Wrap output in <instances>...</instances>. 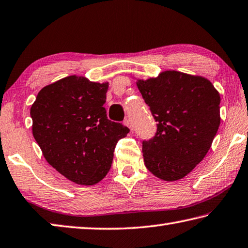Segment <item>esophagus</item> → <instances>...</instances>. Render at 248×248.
<instances>
[{
  "mask_svg": "<svg viewBox=\"0 0 248 248\" xmlns=\"http://www.w3.org/2000/svg\"><path fill=\"white\" fill-rule=\"evenodd\" d=\"M124 124L125 125H127V127L130 129V130H131V131H132V130H133V125H132V121L131 120H130L129 118H127V119H125L124 121Z\"/></svg>",
  "mask_w": 248,
  "mask_h": 248,
  "instance_id": "34e87169",
  "label": "esophagus"
}]
</instances>
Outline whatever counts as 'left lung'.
Segmentation results:
<instances>
[{
  "label": "left lung",
  "instance_id": "8db88e82",
  "mask_svg": "<svg viewBox=\"0 0 248 248\" xmlns=\"http://www.w3.org/2000/svg\"><path fill=\"white\" fill-rule=\"evenodd\" d=\"M155 121L154 138L143 141L144 164L165 181L182 179L200 164L220 124V95L200 76L169 70L137 82Z\"/></svg>",
  "mask_w": 248,
  "mask_h": 248
}]
</instances>
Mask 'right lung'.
<instances>
[{
  "label": "right lung",
  "mask_w": 248,
  "mask_h": 248,
  "mask_svg": "<svg viewBox=\"0 0 248 248\" xmlns=\"http://www.w3.org/2000/svg\"><path fill=\"white\" fill-rule=\"evenodd\" d=\"M108 83L69 76L44 87L31 106L32 133L47 163L81 186L108 172L117 142L129 128L107 118Z\"/></svg>",
  "instance_id": "right-lung-1"
}]
</instances>
